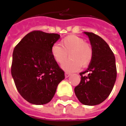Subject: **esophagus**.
<instances>
[{
    "label": "esophagus",
    "mask_w": 126,
    "mask_h": 126,
    "mask_svg": "<svg viewBox=\"0 0 126 126\" xmlns=\"http://www.w3.org/2000/svg\"><path fill=\"white\" fill-rule=\"evenodd\" d=\"M65 77L67 78V77H69L71 75V73H67V72H65Z\"/></svg>",
    "instance_id": "1"
}]
</instances>
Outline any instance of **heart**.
Instances as JSON below:
<instances>
[{
  "instance_id": "heart-1",
  "label": "heart",
  "mask_w": 126,
  "mask_h": 126,
  "mask_svg": "<svg viewBox=\"0 0 126 126\" xmlns=\"http://www.w3.org/2000/svg\"><path fill=\"white\" fill-rule=\"evenodd\" d=\"M59 44H54L51 48V54L54 61L62 64L67 59H70L63 64L67 71H75L79 67H84L89 65L93 58V49L91 44L85 42L82 37L71 35L64 37Z\"/></svg>"
}]
</instances>
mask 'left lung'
I'll return each instance as SVG.
<instances>
[{
    "label": "left lung",
    "instance_id": "8db88e82",
    "mask_svg": "<svg viewBox=\"0 0 126 126\" xmlns=\"http://www.w3.org/2000/svg\"><path fill=\"white\" fill-rule=\"evenodd\" d=\"M84 33L93 47V58L88 69L79 73L81 79L75 93L82 104L94 106L104 101L112 92L116 79V65L114 53L102 37L93 32Z\"/></svg>",
    "mask_w": 126,
    "mask_h": 126
}]
</instances>
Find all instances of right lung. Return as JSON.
Segmentation results:
<instances>
[{
	"label": "right lung",
	"mask_w": 126,
	"mask_h": 126,
	"mask_svg": "<svg viewBox=\"0 0 126 126\" xmlns=\"http://www.w3.org/2000/svg\"><path fill=\"white\" fill-rule=\"evenodd\" d=\"M57 33L34 30L14 49L11 74L18 93L30 103L41 105L51 100L65 72L51 54Z\"/></svg>",
	"instance_id": "add662e5"
}]
</instances>
